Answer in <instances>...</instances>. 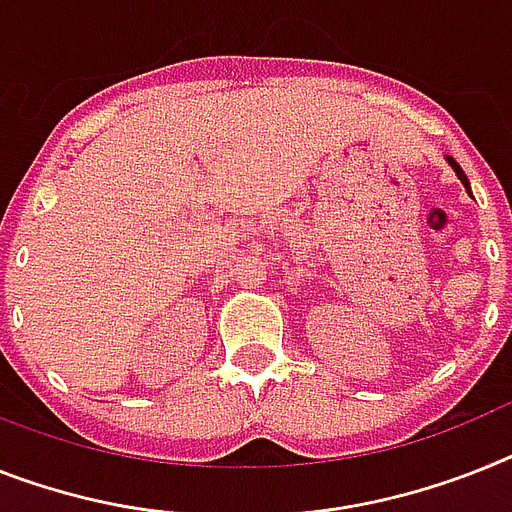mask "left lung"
Returning <instances> with one entry per match:
<instances>
[{"label": "left lung", "mask_w": 512, "mask_h": 512, "mask_svg": "<svg viewBox=\"0 0 512 512\" xmlns=\"http://www.w3.org/2000/svg\"><path fill=\"white\" fill-rule=\"evenodd\" d=\"M448 163H450V169H453L455 174H458V179H461V182H463V187H466V190H468V179H466V174H463L461 166H458V163H455L450 156H448ZM468 195H471V190H468Z\"/></svg>", "instance_id": "8db88e82"}]
</instances>
